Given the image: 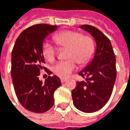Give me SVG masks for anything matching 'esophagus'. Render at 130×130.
Listing matches in <instances>:
<instances>
[{"instance_id": "34e87169", "label": "esophagus", "mask_w": 130, "mask_h": 130, "mask_svg": "<svg viewBox=\"0 0 130 130\" xmlns=\"http://www.w3.org/2000/svg\"><path fill=\"white\" fill-rule=\"evenodd\" d=\"M67 80V79H66V78H61V81L62 83H65V82H66Z\"/></svg>"}]
</instances>
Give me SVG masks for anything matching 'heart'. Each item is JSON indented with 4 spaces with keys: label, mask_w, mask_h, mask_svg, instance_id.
Segmentation results:
<instances>
[{
    "label": "heart",
    "mask_w": 130,
    "mask_h": 130,
    "mask_svg": "<svg viewBox=\"0 0 130 130\" xmlns=\"http://www.w3.org/2000/svg\"><path fill=\"white\" fill-rule=\"evenodd\" d=\"M60 47H67L66 56L69 59L59 61L54 65L52 70L56 76L67 78L77 68V62L85 65L93 57L95 45L91 37L83 35L79 31L67 30L58 32L53 36ZM57 47L48 41L43 42L42 53L50 63L55 60Z\"/></svg>",
    "instance_id": "heart-1"
}]
</instances>
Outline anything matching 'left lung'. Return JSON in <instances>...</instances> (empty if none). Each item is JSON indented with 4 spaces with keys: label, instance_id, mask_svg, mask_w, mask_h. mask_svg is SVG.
Returning <instances> with one entry per match:
<instances>
[{
    "label": "left lung",
    "instance_id": "left-lung-1",
    "mask_svg": "<svg viewBox=\"0 0 130 130\" xmlns=\"http://www.w3.org/2000/svg\"><path fill=\"white\" fill-rule=\"evenodd\" d=\"M79 27L91 35L97 47L91 62L78 73L85 80L76 83L72 95L76 108L91 113L104 106L111 96L117 77L116 58L111 42L102 32L87 24Z\"/></svg>",
    "mask_w": 130,
    "mask_h": 130
}]
</instances>
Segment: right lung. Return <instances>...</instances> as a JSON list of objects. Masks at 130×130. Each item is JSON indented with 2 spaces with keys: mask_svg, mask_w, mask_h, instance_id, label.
<instances>
[{
  "mask_svg": "<svg viewBox=\"0 0 130 130\" xmlns=\"http://www.w3.org/2000/svg\"><path fill=\"white\" fill-rule=\"evenodd\" d=\"M57 26L40 24L30 26L17 38L11 53V78L15 93L22 106L35 113H43L54 104V93L61 85L58 76H48L45 83L39 79L45 60L42 45L46 37Z\"/></svg>",
  "mask_w": 130,
  "mask_h": 130,
  "instance_id": "add662e5",
  "label": "right lung"
}]
</instances>
